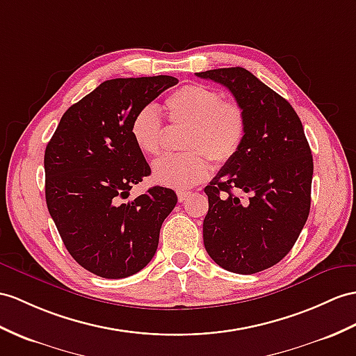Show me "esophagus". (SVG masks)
Masks as SVG:
<instances>
[{
  "mask_svg": "<svg viewBox=\"0 0 356 356\" xmlns=\"http://www.w3.org/2000/svg\"><path fill=\"white\" fill-rule=\"evenodd\" d=\"M177 195H178V201L179 202H186L192 193H190V192H183V190H179V192H177Z\"/></svg>",
  "mask_w": 356,
  "mask_h": 356,
  "instance_id": "obj_1",
  "label": "esophagus"
}]
</instances>
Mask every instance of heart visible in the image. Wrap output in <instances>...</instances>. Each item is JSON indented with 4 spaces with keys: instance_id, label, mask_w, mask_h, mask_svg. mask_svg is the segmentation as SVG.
I'll return each mask as SVG.
<instances>
[{
    "instance_id": "heart-1",
    "label": "heart",
    "mask_w": 356,
    "mask_h": 356,
    "mask_svg": "<svg viewBox=\"0 0 356 356\" xmlns=\"http://www.w3.org/2000/svg\"><path fill=\"white\" fill-rule=\"evenodd\" d=\"M169 119L188 125L184 154L163 155L152 164L155 183L172 188H188L210 173V159L223 164L240 149L246 136V115L234 101H223L222 93L204 84H187L166 99ZM129 134L137 149L155 155L161 149L163 124L157 107L148 104L136 111Z\"/></svg>"
}]
</instances>
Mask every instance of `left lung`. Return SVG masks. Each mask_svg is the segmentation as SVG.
Listing matches in <instances>:
<instances>
[{"mask_svg":"<svg viewBox=\"0 0 356 356\" xmlns=\"http://www.w3.org/2000/svg\"><path fill=\"white\" fill-rule=\"evenodd\" d=\"M196 75L225 86L246 115L240 149L204 188L205 249L225 270H266L290 252L309 214L314 166L302 122L245 67Z\"/></svg>","mask_w":356,"mask_h":356,"instance_id":"8db88e82","label":"left lung"}]
</instances>
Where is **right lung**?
<instances>
[{
	"label": "right lung",
	"mask_w": 356,
	"mask_h": 356,
	"mask_svg": "<svg viewBox=\"0 0 356 356\" xmlns=\"http://www.w3.org/2000/svg\"><path fill=\"white\" fill-rule=\"evenodd\" d=\"M177 83L169 75L104 81L65 111L47 145L48 211L67 252L101 278L140 272L177 205V193L160 186L122 202L151 173L129 134L131 119Z\"/></svg>",
	"instance_id": "add662e5"
}]
</instances>
